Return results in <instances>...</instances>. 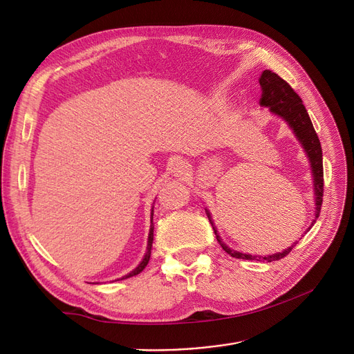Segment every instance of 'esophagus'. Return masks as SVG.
<instances>
[{
	"instance_id": "esophagus-1",
	"label": "esophagus",
	"mask_w": 354,
	"mask_h": 354,
	"mask_svg": "<svg viewBox=\"0 0 354 354\" xmlns=\"http://www.w3.org/2000/svg\"><path fill=\"white\" fill-rule=\"evenodd\" d=\"M172 172L176 176H185V175H187V172H188V166H187V163H185L183 160H176L172 165Z\"/></svg>"
}]
</instances>
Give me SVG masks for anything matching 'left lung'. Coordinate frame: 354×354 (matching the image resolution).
<instances>
[{"label": "left lung", "instance_id": "left-lung-1", "mask_svg": "<svg viewBox=\"0 0 354 354\" xmlns=\"http://www.w3.org/2000/svg\"><path fill=\"white\" fill-rule=\"evenodd\" d=\"M259 86H261V99H259V104L263 107H268L271 113L277 115L278 118H281L283 120L287 122V124L291 127V130L294 132L295 138L299 139V142L301 143L304 152L310 160L311 165V174H313V182H314V195H315V214H314V219L311 222V227L315 222V218H319L320 215V209H322V203H323V187H324V180H323V151H322V145L319 140L317 133L313 127V123L310 120V116L307 113V110L303 104V100L300 99V96L292 90V87L283 80L278 74L272 73L271 70H264L261 77H259ZM211 225L214 228V232L216 235V239L219 245L222 247L225 252H228L231 257L234 258H239V259H266V261L271 263V261H278V259L284 258L294 245L286 248L283 252H277L268 257H255L251 254H244L239 251H234L230 247H227V244L224 241L221 239V236L218 235V231L214 225L211 214L208 209H205ZM310 230V228H308ZM307 230V231H308ZM297 244V243H294Z\"/></svg>", "mask_w": 354, "mask_h": 354}]
</instances>
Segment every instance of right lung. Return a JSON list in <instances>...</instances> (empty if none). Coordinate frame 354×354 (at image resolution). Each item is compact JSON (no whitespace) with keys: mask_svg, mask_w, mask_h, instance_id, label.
I'll use <instances>...</instances> for the list:
<instances>
[{"mask_svg":"<svg viewBox=\"0 0 354 354\" xmlns=\"http://www.w3.org/2000/svg\"><path fill=\"white\" fill-rule=\"evenodd\" d=\"M151 216H152V219H153V208H152ZM151 224H152V225H151V231H149V236H147V248H146V254H145L143 259H142L140 264H139L133 271H130L127 275L122 277V280H123V278H129V277L138 275V274H139V272H142V271L145 270V267L147 266V263H149V258H151V252H152V243H153V221H151Z\"/></svg>","mask_w":354,"mask_h":354,"instance_id":"obj_1","label":"right lung"}]
</instances>
